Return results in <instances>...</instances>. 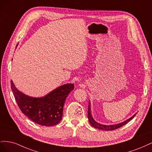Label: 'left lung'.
<instances>
[{
  "instance_id": "obj_1",
  "label": "left lung",
  "mask_w": 152,
  "mask_h": 152,
  "mask_svg": "<svg viewBox=\"0 0 152 152\" xmlns=\"http://www.w3.org/2000/svg\"><path fill=\"white\" fill-rule=\"evenodd\" d=\"M87 115H88V119L90 124H91V126L94 127L96 129H102V130H105V131H113L115 129H117L118 128H120L124 125H125L126 124H127L128 122H129L131 119L134 117L136 115V114L134 115L132 117L129 118L126 121H124L123 122H121L120 124H115V125H103V124H101L99 123H98L97 122H96L94 118L92 117L91 115V103L90 102H89V106H88V112H87Z\"/></svg>"
}]
</instances>
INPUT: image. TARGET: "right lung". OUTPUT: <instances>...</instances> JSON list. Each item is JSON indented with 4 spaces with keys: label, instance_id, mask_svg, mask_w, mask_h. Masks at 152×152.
<instances>
[{
    "label": "right lung",
    "instance_id": "right-lung-1",
    "mask_svg": "<svg viewBox=\"0 0 152 152\" xmlns=\"http://www.w3.org/2000/svg\"><path fill=\"white\" fill-rule=\"evenodd\" d=\"M11 89L23 113L31 120L44 126H53L61 121L63 107L69 93L74 89L73 84H66L42 98H33L21 93L11 80Z\"/></svg>",
    "mask_w": 152,
    "mask_h": 152
}]
</instances>
